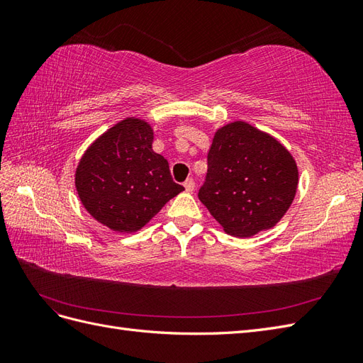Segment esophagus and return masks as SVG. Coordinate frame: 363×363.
Returning a JSON list of instances; mask_svg holds the SVG:
<instances>
[{"instance_id": "obj_1", "label": "esophagus", "mask_w": 363, "mask_h": 363, "mask_svg": "<svg viewBox=\"0 0 363 363\" xmlns=\"http://www.w3.org/2000/svg\"><path fill=\"white\" fill-rule=\"evenodd\" d=\"M194 188H195V182H194V179H188L184 182V189H186V192H192L194 191Z\"/></svg>"}]
</instances>
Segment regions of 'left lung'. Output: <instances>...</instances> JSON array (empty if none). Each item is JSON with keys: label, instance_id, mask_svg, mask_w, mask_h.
I'll list each match as a JSON object with an SVG mask.
<instances>
[{"label": "left lung", "instance_id": "1", "mask_svg": "<svg viewBox=\"0 0 363 363\" xmlns=\"http://www.w3.org/2000/svg\"><path fill=\"white\" fill-rule=\"evenodd\" d=\"M296 184L298 169L289 151L236 121L216 131L199 199L228 235L248 238L280 221Z\"/></svg>", "mask_w": 363, "mask_h": 363}]
</instances>
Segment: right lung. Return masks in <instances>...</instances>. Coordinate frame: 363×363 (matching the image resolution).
<instances>
[{"label":"right lung","mask_w":363,"mask_h":363,"mask_svg":"<svg viewBox=\"0 0 363 363\" xmlns=\"http://www.w3.org/2000/svg\"><path fill=\"white\" fill-rule=\"evenodd\" d=\"M151 144V127L128 118L95 140L77 168L75 188L86 211L115 232H136L184 191Z\"/></svg>","instance_id":"add662e5"}]
</instances>
